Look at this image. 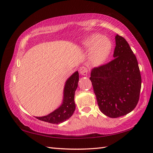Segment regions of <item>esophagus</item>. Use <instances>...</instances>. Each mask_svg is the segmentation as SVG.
I'll return each instance as SVG.
<instances>
[{
  "instance_id": "34e87169",
  "label": "esophagus",
  "mask_w": 153,
  "mask_h": 153,
  "mask_svg": "<svg viewBox=\"0 0 153 153\" xmlns=\"http://www.w3.org/2000/svg\"><path fill=\"white\" fill-rule=\"evenodd\" d=\"M88 71V69L85 66H82L79 68V73L82 76H86Z\"/></svg>"
}]
</instances>
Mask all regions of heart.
<instances>
[{
    "label": "heart",
    "mask_w": 153,
    "mask_h": 153,
    "mask_svg": "<svg viewBox=\"0 0 153 153\" xmlns=\"http://www.w3.org/2000/svg\"><path fill=\"white\" fill-rule=\"evenodd\" d=\"M84 47L87 51L91 52L92 62L96 66H100L108 58L112 45L109 39L94 34L85 41Z\"/></svg>",
    "instance_id": "obj_1"
}]
</instances>
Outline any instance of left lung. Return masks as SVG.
<instances>
[{
	"mask_svg": "<svg viewBox=\"0 0 153 153\" xmlns=\"http://www.w3.org/2000/svg\"><path fill=\"white\" fill-rule=\"evenodd\" d=\"M115 38L114 58L94 68L89 77L100 111L113 118L126 115L135 108L141 87L135 55L124 38L118 34Z\"/></svg>",
	"mask_w": 153,
	"mask_h": 153,
	"instance_id": "obj_1",
	"label": "left lung"
}]
</instances>
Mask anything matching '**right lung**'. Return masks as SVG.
Masks as SVG:
<instances>
[{
    "label": "right lung",
    "instance_id": "right-lung-1",
    "mask_svg": "<svg viewBox=\"0 0 153 153\" xmlns=\"http://www.w3.org/2000/svg\"><path fill=\"white\" fill-rule=\"evenodd\" d=\"M79 81V73L76 71L66 81L64 90L63 102L59 108L47 116L35 117L41 121L51 123H60L66 121L72 116L76 108L74 102L75 91L77 87Z\"/></svg>",
    "mask_w": 153,
    "mask_h": 153
}]
</instances>
